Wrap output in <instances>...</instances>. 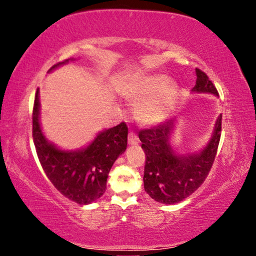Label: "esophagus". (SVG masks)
Instances as JSON below:
<instances>
[{
	"mask_svg": "<svg viewBox=\"0 0 256 256\" xmlns=\"http://www.w3.org/2000/svg\"><path fill=\"white\" fill-rule=\"evenodd\" d=\"M128 142H130V144H133V146L138 144V138L134 132L128 133Z\"/></svg>",
	"mask_w": 256,
	"mask_h": 256,
	"instance_id": "1",
	"label": "esophagus"
}]
</instances>
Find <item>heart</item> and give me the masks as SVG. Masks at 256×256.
<instances>
[{
	"instance_id": "b5f03b06",
	"label": "heart",
	"mask_w": 256,
	"mask_h": 256,
	"mask_svg": "<svg viewBox=\"0 0 256 256\" xmlns=\"http://www.w3.org/2000/svg\"><path fill=\"white\" fill-rule=\"evenodd\" d=\"M176 94V86L164 74L142 78L125 92L128 100L141 102L136 108V115L146 124H156L166 120L174 107Z\"/></svg>"
}]
</instances>
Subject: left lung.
<instances>
[{"label":"left lung","instance_id":"left-lung-1","mask_svg":"<svg viewBox=\"0 0 256 256\" xmlns=\"http://www.w3.org/2000/svg\"><path fill=\"white\" fill-rule=\"evenodd\" d=\"M193 92L219 96L209 76L200 68H196V84ZM222 115H220L210 142L200 154L180 157L174 154L170 144L175 120L138 131L141 146L146 152L144 190L154 201L174 204L200 188L214 162L222 136Z\"/></svg>","mask_w":256,"mask_h":256}]
</instances>
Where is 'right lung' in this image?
I'll list each match as a JSON object with an SVG mask.
<instances>
[{"instance_id":"right-lung-1","label":"right lung","mask_w":256,"mask_h":256,"mask_svg":"<svg viewBox=\"0 0 256 256\" xmlns=\"http://www.w3.org/2000/svg\"><path fill=\"white\" fill-rule=\"evenodd\" d=\"M68 60L70 58L55 64L52 68ZM38 92L37 89L32 108V138L42 170L60 194L79 204H89L105 193L108 172L126 149V124L122 122L100 132L82 150H60L50 144L42 132Z\"/></svg>"}]
</instances>
